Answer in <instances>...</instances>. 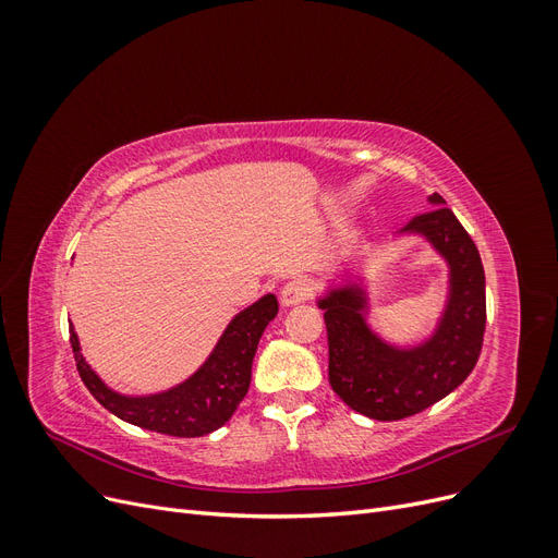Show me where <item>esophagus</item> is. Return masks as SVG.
<instances>
[{
    "mask_svg": "<svg viewBox=\"0 0 558 558\" xmlns=\"http://www.w3.org/2000/svg\"><path fill=\"white\" fill-rule=\"evenodd\" d=\"M310 293H312V286L307 279H293L281 289V295H279L281 307L283 310L295 307V305H300V302H305L310 298Z\"/></svg>",
    "mask_w": 558,
    "mask_h": 558,
    "instance_id": "obj_1",
    "label": "esophagus"
}]
</instances>
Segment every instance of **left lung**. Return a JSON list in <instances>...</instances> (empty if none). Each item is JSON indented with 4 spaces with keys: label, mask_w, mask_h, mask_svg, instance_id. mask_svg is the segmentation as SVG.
I'll return each mask as SVG.
<instances>
[{
    "label": "left lung",
    "mask_w": 558,
    "mask_h": 558,
    "mask_svg": "<svg viewBox=\"0 0 558 558\" xmlns=\"http://www.w3.org/2000/svg\"><path fill=\"white\" fill-rule=\"evenodd\" d=\"M428 207L396 232L424 240L447 267L445 302L428 335L393 342L369 324L373 281L361 269L344 267L316 295L328 328L332 391L375 421H398L442 400L468 379L482 351L486 281L480 251L440 195L433 193Z\"/></svg>",
    "instance_id": "8db88e82"
}]
</instances>
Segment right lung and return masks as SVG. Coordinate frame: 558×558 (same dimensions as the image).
<instances>
[{
  "instance_id": "obj_1",
  "label": "right lung",
  "mask_w": 558,
  "mask_h": 558,
  "mask_svg": "<svg viewBox=\"0 0 558 558\" xmlns=\"http://www.w3.org/2000/svg\"><path fill=\"white\" fill-rule=\"evenodd\" d=\"M279 312L272 293L263 295L234 316L193 375L154 393H123L99 377L81 353L70 326L78 375L95 400L132 426L174 437H202L221 428L238 410L251 384V363L260 337Z\"/></svg>"
}]
</instances>
